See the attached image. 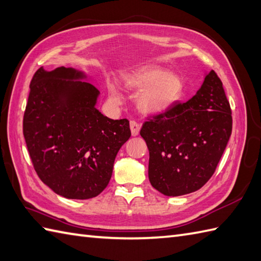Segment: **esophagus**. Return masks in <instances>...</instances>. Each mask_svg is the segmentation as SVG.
Masks as SVG:
<instances>
[{"label": "esophagus", "instance_id": "esophagus-1", "mask_svg": "<svg viewBox=\"0 0 261 261\" xmlns=\"http://www.w3.org/2000/svg\"><path fill=\"white\" fill-rule=\"evenodd\" d=\"M129 126H130V132H132L133 136H137L138 134H140V129H141L140 124L136 123L135 120H130Z\"/></svg>", "mask_w": 261, "mask_h": 261}]
</instances>
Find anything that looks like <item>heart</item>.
<instances>
[{"instance_id":"heart-1","label":"heart","mask_w":261,"mask_h":261,"mask_svg":"<svg viewBox=\"0 0 261 261\" xmlns=\"http://www.w3.org/2000/svg\"><path fill=\"white\" fill-rule=\"evenodd\" d=\"M123 83L129 91L141 92L137 107L142 114L148 116L166 113L181 98L184 92L182 79L159 66H145L126 74ZM111 97L119 101L114 89L111 90Z\"/></svg>"}]
</instances>
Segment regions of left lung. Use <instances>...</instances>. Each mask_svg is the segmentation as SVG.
I'll return each mask as SVG.
<instances>
[{
    "instance_id": "8db88e82",
    "label": "left lung",
    "mask_w": 261,
    "mask_h": 261,
    "mask_svg": "<svg viewBox=\"0 0 261 261\" xmlns=\"http://www.w3.org/2000/svg\"><path fill=\"white\" fill-rule=\"evenodd\" d=\"M230 103L214 71L187 102L153 116L140 132L150 152L148 179L166 196L187 195L208 181L232 133Z\"/></svg>"
}]
</instances>
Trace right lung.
Instances as JSON below:
<instances>
[{
    "label": "right lung",
    "instance_id": "add662e5",
    "mask_svg": "<svg viewBox=\"0 0 261 261\" xmlns=\"http://www.w3.org/2000/svg\"><path fill=\"white\" fill-rule=\"evenodd\" d=\"M72 67H40L30 83L23 136L41 181L68 199H89L109 184L129 121L95 108L99 90Z\"/></svg>",
    "mask_w": 261,
    "mask_h": 261
}]
</instances>
